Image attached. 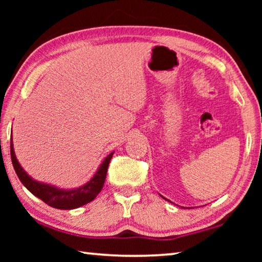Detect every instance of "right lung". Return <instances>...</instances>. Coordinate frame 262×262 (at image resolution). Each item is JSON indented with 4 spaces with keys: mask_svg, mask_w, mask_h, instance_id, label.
I'll use <instances>...</instances> for the list:
<instances>
[{
    "mask_svg": "<svg viewBox=\"0 0 262 262\" xmlns=\"http://www.w3.org/2000/svg\"><path fill=\"white\" fill-rule=\"evenodd\" d=\"M113 154L114 151L111 152L108 156L104 159L95 176L92 177L90 181H88L85 185L74 189H61L55 187V186L39 183V181L31 178V177L23 170V167L20 166L18 161H17L14 151V143H12V135L10 139L11 162L17 176H18L19 180L21 181V184H23L33 195H35V196L40 199V200L47 203L48 206L63 210L75 209V208L86 205V203L91 202L97 195L99 194L104 186L108 164L111 162V158L113 156Z\"/></svg>",
    "mask_w": 262,
    "mask_h": 262,
    "instance_id": "obj_1",
    "label": "right lung"
}]
</instances>
